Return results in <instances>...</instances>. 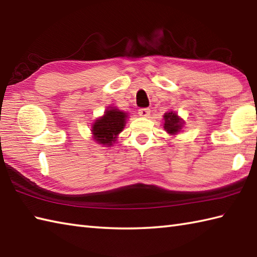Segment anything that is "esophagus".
Here are the masks:
<instances>
[{
    "instance_id": "esophagus-1",
    "label": "esophagus",
    "mask_w": 257,
    "mask_h": 257,
    "mask_svg": "<svg viewBox=\"0 0 257 257\" xmlns=\"http://www.w3.org/2000/svg\"><path fill=\"white\" fill-rule=\"evenodd\" d=\"M139 114H140L141 116L147 117V116L151 114V110L148 109V107H143V109H140V110H139Z\"/></svg>"
}]
</instances>
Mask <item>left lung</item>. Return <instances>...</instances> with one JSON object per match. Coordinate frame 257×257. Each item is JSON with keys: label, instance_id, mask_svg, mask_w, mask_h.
Masks as SVG:
<instances>
[{"label": "left lung", "instance_id": "1", "mask_svg": "<svg viewBox=\"0 0 257 257\" xmlns=\"http://www.w3.org/2000/svg\"><path fill=\"white\" fill-rule=\"evenodd\" d=\"M165 119V124H164V128L166 130V132L169 134H176L178 133L181 130L182 126V122L181 119L178 117L176 113L174 112H168L165 113L164 115Z\"/></svg>", "mask_w": 257, "mask_h": 257}]
</instances>
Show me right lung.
Segmentation results:
<instances>
[{"instance_id": "add662e5", "label": "right lung", "mask_w": 257, "mask_h": 257, "mask_svg": "<svg viewBox=\"0 0 257 257\" xmlns=\"http://www.w3.org/2000/svg\"><path fill=\"white\" fill-rule=\"evenodd\" d=\"M126 116V113L116 109L106 110L104 115L96 119L93 124L92 133L94 140L100 144L111 146L124 128Z\"/></svg>"}]
</instances>
